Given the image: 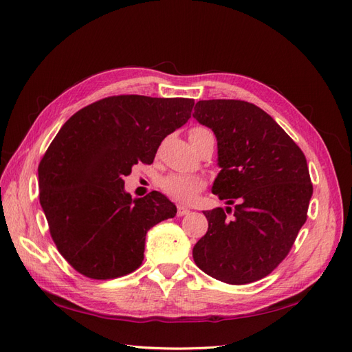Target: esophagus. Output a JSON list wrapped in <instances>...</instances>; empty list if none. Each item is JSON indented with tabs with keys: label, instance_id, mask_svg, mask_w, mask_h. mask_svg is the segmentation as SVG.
<instances>
[{
	"label": "esophagus",
	"instance_id": "1",
	"mask_svg": "<svg viewBox=\"0 0 352 352\" xmlns=\"http://www.w3.org/2000/svg\"><path fill=\"white\" fill-rule=\"evenodd\" d=\"M186 214H189V210L184 206H177V216L182 217V216H186Z\"/></svg>",
	"mask_w": 352,
	"mask_h": 352
}]
</instances>
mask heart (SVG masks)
<instances>
[{
	"label": "heart",
	"mask_w": 352,
	"mask_h": 352,
	"mask_svg": "<svg viewBox=\"0 0 352 352\" xmlns=\"http://www.w3.org/2000/svg\"><path fill=\"white\" fill-rule=\"evenodd\" d=\"M210 135L212 133L207 127L197 126L189 131V141H197ZM202 188H204V182L197 176L168 175L162 180V189L164 190V194L180 202H192Z\"/></svg>",
	"instance_id": "obj_1"
}]
</instances>
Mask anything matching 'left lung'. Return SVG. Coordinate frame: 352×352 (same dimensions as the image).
<instances>
[{
	"label": "left lung",
	"mask_w": 352,
	"mask_h": 352,
	"mask_svg": "<svg viewBox=\"0 0 352 352\" xmlns=\"http://www.w3.org/2000/svg\"><path fill=\"white\" fill-rule=\"evenodd\" d=\"M195 119L214 132L219 166L212 194L228 207L204 211L208 230L194 247L198 267L229 285L270 274L307 220L313 184L301 148L257 105L198 101Z\"/></svg>",
	"instance_id": "left-lung-1"
}]
</instances>
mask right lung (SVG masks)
Here are the masks:
<instances>
[{"mask_svg": "<svg viewBox=\"0 0 352 352\" xmlns=\"http://www.w3.org/2000/svg\"><path fill=\"white\" fill-rule=\"evenodd\" d=\"M192 107L190 98L114 95L63 124L38 167L39 202L52 241L74 270L107 280L142 264L146 232L177 210L157 190L132 199L123 177L133 164L154 162Z\"/></svg>", "mask_w": 352, "mask_h": 352, "instance_id": "obj_1", "label": "right lung"}]
</instances>
